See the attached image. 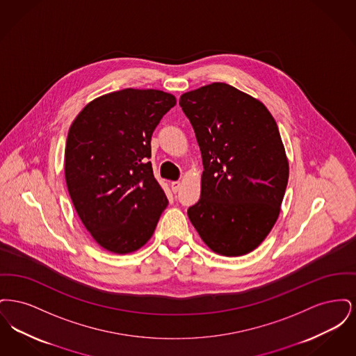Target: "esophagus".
<instances>
[{
    "instance_id": "obj_1",
    "label": "esophagus",
    "mask_w": 356,
    "mask_h": 356,
    "mask_svg": "<svg viewBox=\"0 0 356 356\" xmlns=\"http://www.w3.org/2000/svg\"><path fill=\"white\" fill-rule=\"evenodd\" d=\"M180 186H181V183H180V181H172V183H170L172 192H175V193H176V192L180 189Z\"/></svg>"
}]
</instances>
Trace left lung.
<instances>
[{
    "label": "left lung",
    "mask_w": 356,
    "mask_h": 356,
    "mask_svg": "<svg viewBox=\"0 0 356 356\" xmlns=\"http://www.w3.org/2000/svg\"><path fill=\"white\" fill-rule=\"evenodd\" d=\"M180 106L204 165L200 199L188 218L213 252L250 254L271 232L287 188L277 124L263 102L225 83L183 93Z\"/></svg>",
    "instance_id": "1"
}]
</instances>
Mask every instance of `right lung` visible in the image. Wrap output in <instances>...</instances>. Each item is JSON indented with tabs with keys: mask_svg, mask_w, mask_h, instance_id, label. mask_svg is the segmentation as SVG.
<instances>
[{
	"mask_svg": "<svg viewBox=\"0 0 356 356\" xmlns=\"http://www.w3.org/2000/svg\"><path fill=\"white\" fill-rule=\"evenodd\" d=\"M175 104L167 92L127 88L88 102L69 128L64 170L72 203L112 254L145 245L168 205L148 159L153 131Z\"/></svg>",
	"mask_w": 356,
	"mask_h": 356,
	"instance_id": "add662e5",
	"label": "right lung"
}]
</instances>
